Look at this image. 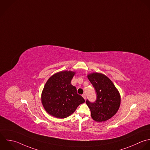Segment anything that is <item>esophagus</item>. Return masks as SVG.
Listing matches in <instances>:
<instances>
[{
	"label": "esophagus",
	"instance_id": "esophagus-1",
	"mask_svg": "<svg viewBox=\"0 0 150 150\" xmlns=\"http://www.w3.org/2000/svg\"><path fill=\"white\" fill-rule=\"evenodd\" d=\"M82 97L83 98V99H84L85 100H86V95H85V94H83V95H82Z\"/></svg>",
	"mask_w": 150,
	"mask_h": 150
}]
</instances>
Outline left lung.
I'll list each match as a JSON object with an SVG mask.
<instances>
[{
    "instance_id": "left-lung-1",
    "label": "left lung",
    "mask_w": 150,
    "mask_h": 150,
    "mask_svg": "<svg viewBox=\"0 0 150 150\" xmlns=\"http://www.w3.org/2000/svg\"><path fill=\"white\" fill-rule=\"evenodd\" d=\"M88 78L93 86L96 93V100L86 103L91 112V117L96 122H106L118 111L121 97L112 81L105 75L93 72L88 75Z\"/></svg>"
}]
</instances>
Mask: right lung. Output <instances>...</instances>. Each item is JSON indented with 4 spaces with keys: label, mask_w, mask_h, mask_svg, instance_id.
I'll return each mask as SVG.
<instances>
[{
    "label": "right lung",
    "mask_w": 150,
    "mask_h": 150,
    "mask_svg": "<svg viewBox=\"0 0 150 150\" xmlns=\"http://www.w3.org/2000/svg\"><path fill=\"white\" fill-rule=\"evenodd\" d=\"M75 72L62 71L52 75L47 81L41 93V103L52 116L64 119L72 115L78 106L84 103L82 96L71 84Z\"/></svg>",
    "instance_id": "right-lung-1"
}]
</instances>
